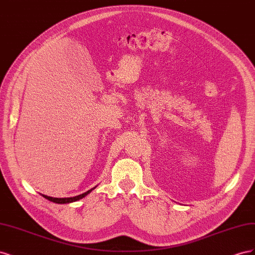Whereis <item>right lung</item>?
I'll return each instance as SVG.
<instances>
[{
    "label": "right lung",
    "mask_w": 255,
    "mask_h": 255,
    "mask_svg": "<svg viewBox=\"0 0 255 255\" xmlns=\"http://www.w3.org/2000/svg\"><path fill=\"white\" fill-rule=\"evenodd\" d=\"M97 187V186H96ZM96 187L89 189L88 191L84 192V194L82 195H79V196H75V197H70V198H53V197H49V196H45V195H41L43 198L48 199L49 201H52L54 203H58V204H66V203H71V202H75V201H79V200L83 199L84 197H86L88 194H90V192L94 190Z\"/></svg>",
    "instance_id": "add662e5"
}]
</instances>
